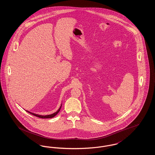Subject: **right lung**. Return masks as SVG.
<instances>
[{
    "label": "right lung",
    "instance_id": "obj_1",
    "mask_svg": "<svg viewBox=\"0 0 155 155\" xmlns=\"http://www.w3.org/2000/svg\"><path fill=\"white\" fill-rule=\"evenodd\" d=\"M61 106H60V107L59 108V110L57 111L56 112H55V113H53L52 114H49V115H46V116H41V115H39V114H34V113H31V112H30V111H28L26 110L27 112H28L30 114H32V115H34V116H36V117H39V118H52V117H54L59 112V111L60 110V109H61Z\"/></svg>",
    "mask_w": 155,
    "mask_h": 155
}]
</instances>
